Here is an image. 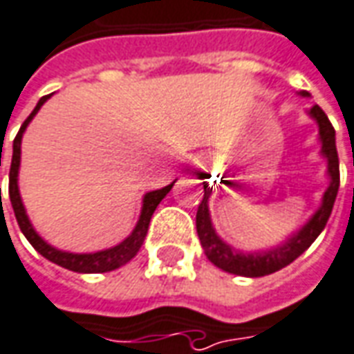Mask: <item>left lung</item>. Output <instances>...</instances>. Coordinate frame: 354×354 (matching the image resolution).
I'll return each instance as SVG.
<instances>
[{
    "instance_id": "obj_1",
    "label": "left lung",
    "mask_w": 354,
    "mask_h": 354,
    "mask_svg": "<svg viewBox=\"0 0 354 354\" xmlns=\"http://www.w3.org/2000/svg\"><path fill=\"white\" fill-rule=\"evenodd\" d=\"M299 96L310 98V94L304 90L299 92ZM306 113L318 125V140L322 145L320 156L328 163L326 173H328L330 183H328V189L322 194L320 206L301 227L293 231L289 237H285V241L281 243H277L274 247L260 248V250H241L219 237L218 231L214 227L208 208L212 189L208 187V183H204V198L196 212V233H198L206 258L214 266H218L219 270H223L227 274L243 275V277H262V275L274 274L303 254L326 227L337 191H339V158H337V148H335V131L320 106L314 104L306 109ZM198 177L206 179L208 173H198Z\"/></svg>"
}]
</instances>
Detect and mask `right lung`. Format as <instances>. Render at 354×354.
Here are the masks:
<instances>
[{
  "label": "right lung",
  "mask_w": 354,
  "mask_h": 354,
  "mask_svg": "<svg viewBox=\"0 0 354 354\" xmlns=\"http://www.w3.org/2000/svg\"><path fill=\"white\" fill-rule=\"evenodd\" d=\"M51 98L50 96H44L40 98V102L36 104V107L32 109V113L26 117V121L23 123V127L19 129V133L15 136L13 140V158H11V169H9V198H11V206H13L15 218H17V223L23 231V235L28 239V243L32 245L40 254L50 260L53 264L61 266L65 270H71V272H77V274H104V272H111V270H117L121 266H125L129 260H133L136 256V252L140 250L142 243H145L146 233H148V225H150V218H152L153 209L158 208V204L165 198V194L171 191V185L163 187V189H158V191L146 192L142 196V208H140V216H138V221H136L135 229L131 231V235L127 239H123L119 245L115 247L104 248V250H98V252H69V250H59L53 245H50L48 241H44L38 231L34 229V225L28 219V214L24 209L23 198H21V191H19V169H21V142H23V135L26 131L28 123L32 121L34 115L40 111V107Z\"/></svg>",
  "instance_id": "right-lung-1"
}]
</instances>
